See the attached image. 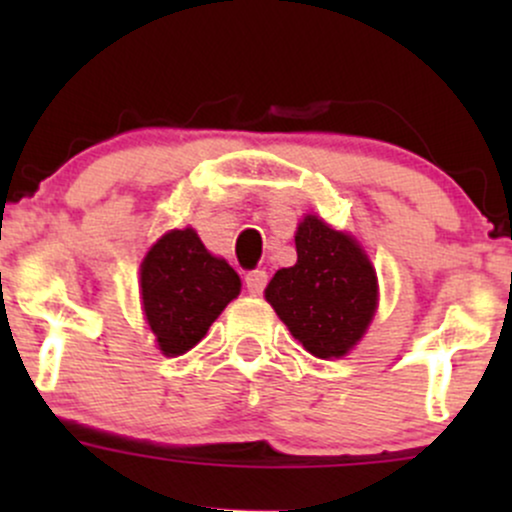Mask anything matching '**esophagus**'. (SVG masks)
Segmentation results:
<instances>
[{
  "label": "esophagus",
  "instance_id": "esophagus-1",
  "mask_svg": "<svg viewBox=\"0 0 512 512\" xmlns=\"http://www.w3.org/2000/svg\"><path fill=\"white\" fill-rule=\"evenodd\" d=\"M245 286H248L250 296H260L267 286V272L264 269H252V272L245 274Z\"/></svg>",
  "mask_w": 512,
  "mask_h": 512
}]
</instances>
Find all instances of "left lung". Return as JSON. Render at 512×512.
<instances>
[{
	"instance_id": "obj_1",
	"label": "left lung",
	"mask_w": 512,
	"mask_h": 512,
	"mask_svg": "<svg viewBox=\"0 0 512 512\" xmlns=\"http://www.w3.org/2000/svg\"><path fill=\"white\" fill-rule=\"evenodd\" d=\"M298 262L269 281L267 301L305 351L339 358L363 337L378 305V279L354 238L305 216L296 231Z\"/></svg>"
}]
</instances>
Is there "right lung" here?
<instances>
[{
  "label": "right lung",
  "mask_w": 512,
  "mask_h": 512,
  "mask_svg": "<svg viewBox=\"0 0 512 512\" xmlns=\"http://www.w3.org/2000/svg\"><path fill=\"white\" fill-rule=\"evenodd\" d=\"M238 293L231 264L209 255L192 228L166 233L142 262L146 322L166 356L190 351Z\"/></svg>",
  "instance_id": "add662e5"
}]
</instances>
